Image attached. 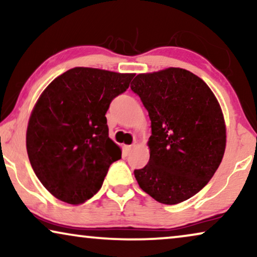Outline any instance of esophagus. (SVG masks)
<instances>
[{"label":"esophagus","instance_id":"1","mask_svg":"<svg viewBox=\"0 0 257 257\" xmlns=\"http://www.w3.org/2000/svg\"><path fill=\"white\" fill-rule=\"evenodd\" d=\"M136 146V144H132V145H128V146H126V151H127V152H130V151H131L133 147Z\"/></svg>","mask_w":257,"mask_h":257}]
</instances>
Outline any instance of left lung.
<instances>
[{
  "label": "left lung",
  "mask_w": 257,
  "mask_h": 257,
  "mask_svg": "<svg viewBox=\"0 0 257 257\" xmlns=\"http://www.w3.org/2000/svg\"><path fill=\"white\" fill-rule=\"evenodd\" d=\"M149 112V164L135 170L140 188L158 202L177 205L201 191L226 149L223 114L212 90L194 73L168 68L131 83Z\"/></svg>",
  "instance_id": "8db88e82"
}]
</instances>
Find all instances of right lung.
<instances>
[{"label": "right lung", "mask_w": 257, "mask_h": 257, "mask_svg": "<svg viewBox=\"0 0 257 257\" xmlns=\"http://www.w3.org/2000/svg\"><path fill=\"white\" fill-rule=\"evenodd\" d=\"M133 73L73 68L49 84L27 130V152L42 185L55 198L78 205L99 191L108 167L121 158L108 138L105 114L128 89Z\"/></svg>", "instance_id": "add662e5"}]
</instances>
